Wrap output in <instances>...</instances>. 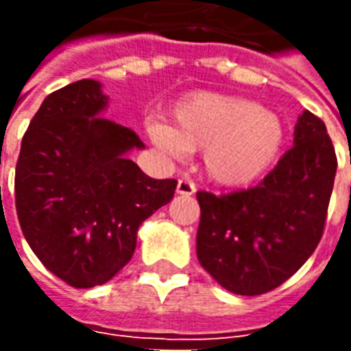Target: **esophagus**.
Masks as SVG:
<instances>
[{
	"instance_id": "esophagus-1",
	"label": "esophagus",
	"mask_w": 351,
	"mask_h": 351,
	"mask_svg": "<svg viewBox=\"0 0 351 351\" xmlns=\"http://www.w3.org/2000/svg\"><path fill=\"white\" fill-rule=\"evenodd\" d=\"M176 193L180 195H193L195 193V184L191 182L190 178H180L176 184Z\"/></svg>"
}]
</instances>
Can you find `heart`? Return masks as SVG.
<instances>
[{"label":"heart","instance_id":"1","mask_svg":"<svg viewBox=\"0 0 351 351\" xmlns=\"http://www.w3.org/2000/svg\"><path fill=\"white\" fill-rule=\"evenodd\" d=\"M171 116L173 125L148 120L146 135L161 152L176 160L205 150L206 175L220 186H246L258 180L278 160L286 143L280 116L246 97L191 93L176 103Z\"/></svg>","mask_w":351,"mask_h":351}]
</instances>
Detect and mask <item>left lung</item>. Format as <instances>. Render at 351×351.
I'll return each mask as SVG.
<instances>
[{
    "mask_svg": "<svg viewBox=\"0 0 351 351\" xmlns=\"http://www.w3.org/2000/svg\"><path fill=\"white\" fill-rule=\"evenodd\" d=\"M337 175L325 123L304 110L293 146L263 182L228 195L197 191V258L221 287L261 295L301 269L324 235Z\"/></svg>",
    "mask_w": 351,
    "mask_h": 351,
    "instance_id": "left-lung-1",
    "label": "left lung"
}]
</instances>
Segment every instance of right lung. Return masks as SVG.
<instances>
[{
	"label": "right lung",
	"mask_w": 351,
	"mask_h": 351,
	"mask_svg": "<svg viewBox=\"0 0 351 351\" xmlns=\"http://www.w3.org/2000/svg\"><path fill=\"white\" fill-rule=\"evenodd\" d=\"M101 82L77 80L43 101L20 146L14 199L29 248L73 287L101 286L130 261L141 223L167 205L175 178L128 158L135 131L103 118Z\"/></svg>",
	"instance_id": "add662e5"
}]
</instances>
